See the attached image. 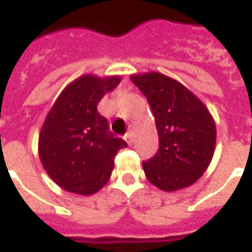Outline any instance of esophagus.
Returning <instances> with one entry per match:
<instances>
[{
    "instance_id": "1",
    "label": "esophagus",
    "mask_w": 252,
    "mask_h": 252,
    "mask_svg": "<svg viewBox=\"0 0 252 252\" xmlns=\"http://www.w3.org/2000/svg\"><path fill=\"white\" fill-rule=\"evenodd\" d=\"M124 139H126V143H128V145H132V142H133L132 133H131V132L126 133V136H124Z\"/></svg>"
}]
</instances>
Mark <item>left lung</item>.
Instances as JSON below:
<instances>
[{
  "mask_svg": "<svg viewBox=\"0 0 252 252\" xmlns=\"http://www.w3.org/2000/svg\"><path fill=\"white\" fill-rule=\"evenodd\" d=\"M153 110L158 150L142 162L150 184L175 191L197 182L215 152L217 128L204 103L185 85L161 73L131 76Z\"/></svg>",
  "mask_w": 252,
  "mask_h": 252,
  "instance_id": "8db88e82",
  "label": "left lung"
}]
</instances>
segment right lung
I'll list each match as a JSON object with an SVG mask.
<instances>
[{"mask_svg":"<svg viewBox=\"0 0 252 252\" xmlns=\"http://www.w3.org/2000/svg\"><path fill=\"white\" fill-rule=\"evenodd\" d=\"M120 81L119 76L78 77L62 91L47 114L38 155L49 178L64 190L81 196L100 190L110 179L117 152L126 148L97 112L100 99Z\"/></svg>","mask_w":252,"mask_h":252,"instance_id":"1","label":"right lung"}]
</instances>
